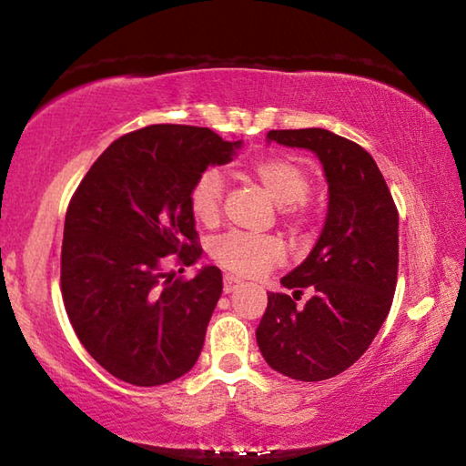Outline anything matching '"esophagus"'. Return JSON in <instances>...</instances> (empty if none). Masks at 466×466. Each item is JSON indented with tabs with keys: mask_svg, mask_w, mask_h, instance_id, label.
Masks as SVG:
<instances>
[{
	"mask_svg": "<svg viewBox=\"0 0 466 466\" xmlns=\"http://www.w3.org/2000/svg\"><path fill=\"white\" fill-rule=\"evenodd\" d=\"M242 286L240 279H236L234 275H226L224 278V294H232V291H236Z\"/></svg>",
	"mask_w": 466,
	"mask_h": 466,
	"instance_id": "34e87169",
	"label": "esophagus"
}]
</instances>
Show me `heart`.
Returning <instances> with one entry per match:
<instances>
[{
    "label": "heart",
    "instance_id": "heart-1",
    "mask_svg": "<svg viewBox=\"0 0 466 466\" xmlns=\"http://www.w3.org/2000/svg\"><path fill=\"white\" fill-rule=\"evenodd\" d=\"M250 177L271 199L281 205V214L291 230L309 222L304 199L310 193V175L289 156H267L250 167ZM224 177L216 168L203 170L188 193L191 214L203 226H216L222 211ZM211 258L238 278H258L286 258V248L275 236H248L230 232L211 244Z\"/></svg>",
    "mask_w": 466,
    "mask_h": 466
}]
</instances>
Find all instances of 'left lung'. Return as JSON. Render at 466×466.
Segmentation results:
<instances>
[{
    "label": "left lung",
    "instance_id": "8db88e82",
    "mask_svg": "<svg viewBox=\"0 0 466 466\" xmlns=\"http://www.w3.org/2000/svg\"><path fill=\"white\" fill-rule=\"evenodd\" d=\"M267 141L319 157L329 185L325 226L310 255L281 278L304 309L269 291L257 343L275 372L302 382L341 374L364 356L389 317L399 269V214L374 157L327 129H281Z\"/></svg>",
    "mask_w": 466,
    "mask_h": 466
}]
</instances>
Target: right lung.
Returning <instances> with one entry per match:
<instances>
[{
  "label": "right lung",
  "mask_w": 466,
  "mask_h": 466,
  "mask_svg": "<svg viewBox=\"0 0 466 466\" xmlns=\"http://www.w3.org/2000/svg\"><path fill=\"white\" fill-rule=\"evenodd\" d=\"M240 147L242 139L208 127L149 125L113 141L69 201L63 304L86 351L119 380L167 384L199 358L222 271L208 265L172 281L162 263L167 255L185 267L199 261L188 193Z\"/></svg>",
  "instance_id": "right-lung-1"
}]
</instances>
